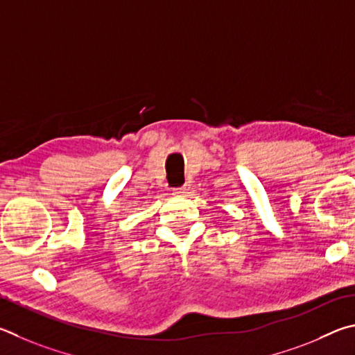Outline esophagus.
Instances as JSON below:
<instances>
[{
    "mask_svg": "<svg viewBox=\"0 0 355 355\" xmlns=\"http://www.w3.org/2000/svg\"><path fill=\"white\" fill-rule=\"evenodd\" d=\"M189 189L190 187H187V185H184V187H181V189L173 190V195H185V193H189Z\"/></svg>",
    "mask_w": 355,
    "mask_h": 355,
    "instance_id": "1",
    "label": "esophagus"
}]
</instances>
